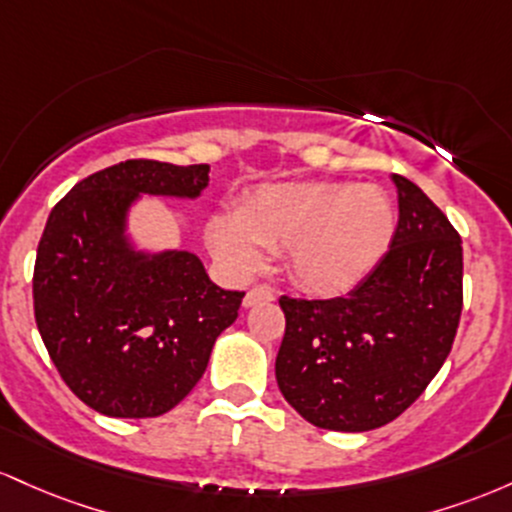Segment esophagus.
<instances>
[{
    "instance_id": "1",
    "label": "esophagus",
    "mask_w": 512,
    "mask_h": 512,
    "mask_svg": "<svg viewBox=\"0 0 512 512\" xmlns=\"http://www.w3.org/2000/svg\"><path fill=\"white\" fill-rule=\"evenodd\" d=\"M273 300H275V292L271 290V287L258 285V287H251V290L246 292L244 307H254V304H258V302H273Z\"/></svg>"
}]
</instances>
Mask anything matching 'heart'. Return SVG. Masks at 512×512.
Listing matches in <instances>:
<instances>
[{"label":"heart","instance_id":"obj_1","mask_svg":"<svg viewBox=\"0 0 512 512\" xmlns=\"http://www.w3.org/2000/svg\"><path fill=\"white\" fill-rule=\"evenodd\" d=\"M389 195L367 183H268L246 198L239 217L217 212L208 225L212 254L237 275H254L266 251H285L290 278L312 295H343L375 271L394 239Z\"/></svg>","mask_w":512,"mask_h":512}]
</instances>
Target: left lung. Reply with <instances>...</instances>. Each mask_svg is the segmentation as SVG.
Instances as JSON below:
<instances>
[{
    "mask_svg": "<svg viewBox=\"0 0 512 512\" xmlns=\"http://www.w3.org/2000/svg\"><path fill=\"white\" fill-rule=\"evenodd\" d=\"M399 225L360 285L333 300L280 297L275 380L304 421L363 433L401 416L450 355L462 314V239L416 183L392 176Z\"/></svg>",
    "mask_w": 512,
    "mask_h": 512,
    "instance_id": "left-lung-1",
    "label": "left lung"
}]
</instances>
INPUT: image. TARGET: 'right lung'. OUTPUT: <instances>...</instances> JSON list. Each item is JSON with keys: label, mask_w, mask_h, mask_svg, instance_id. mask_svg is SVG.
Segmentation results:
<instances>
[{"label": "right lung", "mask_w": 512, "mask_h": 512, "mask_svg": "<svg viewBox=\"0 0 512 512\" xmlns=\"http://www.w3.org/2000/svg\"><path fill=\"white\" fill-rule=\"evenodd\" d=\"M208 164L128 159L79 181L48 217L33 271L36 324L60 377L113 418L174 409L203 377L244 292L222 290L191 251H140L128 215L142 195L195 200Z\"/></svg>", "instance_id": "right-lung-1"}]
</instances>
